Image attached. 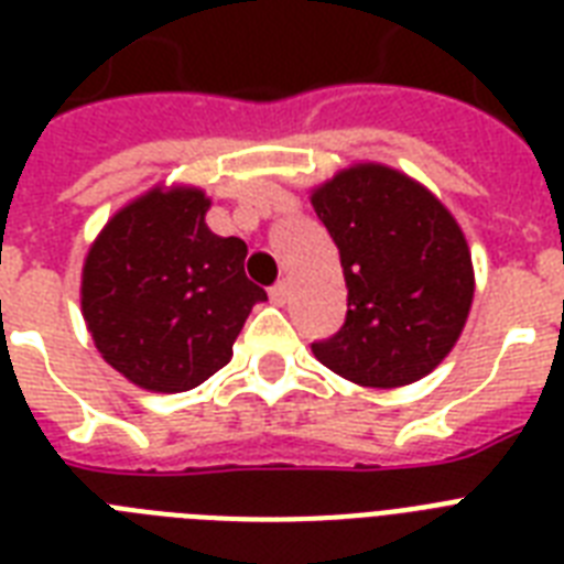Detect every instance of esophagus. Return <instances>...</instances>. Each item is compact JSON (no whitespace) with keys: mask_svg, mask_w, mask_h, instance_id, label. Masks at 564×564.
I'll return each instance as SVG.
<instances>
[{"mask_svg":"<svg viewBox=\"0 0 564 564\" xmlns=\"http://www.w3.org/2000/svg\"><path fill=\"white\" fill-rule=\"evenodd\" d=\"M269 299H272V304L283 307V304L290 301V283L281 281V283H278V286H272V290H269Z\"/></svg>","mask_w":564,"mask_h":564,"instance_id":"obj_1","label":"esophagus"}]
</instances>
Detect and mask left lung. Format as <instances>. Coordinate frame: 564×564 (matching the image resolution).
Masks as SVG:
<instances>
[{
  "instance_id": "8db88e82",
  "label": "left lung",
  "mask_w": 564,
  "mask_h": 564,
  "mask_svg": "<svg viewBox=\"0 0 564 564\" xmlns=\"http://www.w3.org/2000/svg\"><path fill=\"white\" fill-rule=\"evenodd\" d=\"M339 248L348 316L313 345L322 366L369 389L427 377L454 351L474 301L471 248L459 221L424 184L360 161L310 189Z\"/></svg>"
}]
</instances>
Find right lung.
<instances>
[{
    "label": "right lung",
    "mask_w": 564,
    "mask_h": 564,
    "mask_svg": "<svg viewBox=\"0 0 564 564\" xmlns=\"http://www.w3.org/2000/svg\"><path fill=\"white\" fill-rule=\"evenodd\" d=\"M210 195L154 184L122 204L87 248L82 316L96 351L137 389L189 392L228 366L265 292L246 278L248 246L207 228Z\"/></svg>",
    "instance_id": "obj_1"
}]
</instances>
